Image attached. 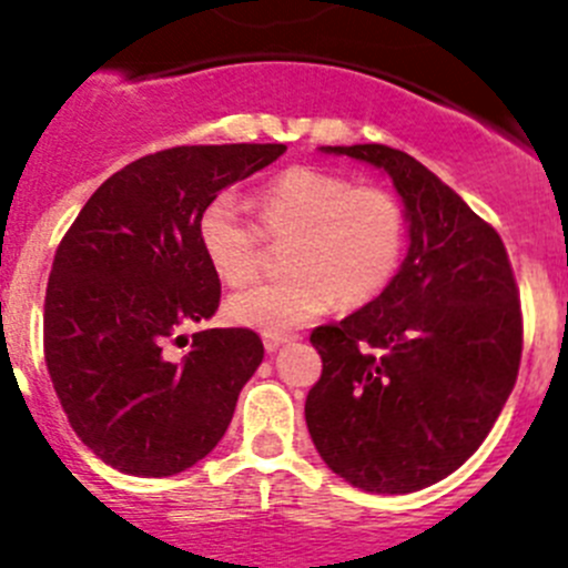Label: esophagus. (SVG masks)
<instances>
[{
  "label": "esophagus",
  "instance_id": "1",
  "mask_svg": "<svg viewBox=\"0 0 568 568\" xmlns=\"http://www.w3.org/2000/svg\"><path fill=\"white\" fill-rule=\"evenodd\" d=\"M294 338L296 336H291V333H263V347H266V353H277L285 342H294Z\"/></svg>",
  "mask_w": 568,
  "mask_h": 568
}]
</instances>
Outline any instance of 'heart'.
I'll use <instances>...</instances> for the list:
<instances>
[{
  "label": "heart",
  "mask_w": 568,
  "mask_h": 568,
  "mask_svg": "<svg viewBox=\"0 0 568 568\" xmlns=\"http://www.w3.org/2000/svg\"><path fill=\"white\" fill-rule=\"evenodd\" d=\"M257 226L226 195L212 199L199 215V243L206 263L226 285L257 274L263 235L283 246L288 274L241 291L226 302L235 325L283 333L325 314L367 305L395 280L406 248V215L395 193L347 176L291 164L252 190Z\"/></svg>",
  "instance_id": "1"
}]
</instances>
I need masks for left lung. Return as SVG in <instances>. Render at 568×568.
I'll use <instances>...</instances> for the list:
<instances>
[{"instance_id":"left-lung-1","label":"left lung","mask_w":568,"mask_h":568,"mask_svg":"<svg viewBox=\"0 0 568 568\" xmlns=\"http://www.w3.org/2000/svg\"><path fill=\"white\" fill-rule=\"evenodd\" d=\"M389 173L409 254L389 288L311 333L322 375L305 423L333 474L412 493L459 468L505 409L521 364V300L499 232L415 156L336 145Z\"/></svg>"}]
</instances>
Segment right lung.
<instances>
[{"label": "right lung", "instance_id": "1", "mask_svg": "<svg viewBox=\"0 0 568 568\" xmlns=\"http://www.w3.org/2000/svg\"><path fill=\"white\" fill-rule=\"evenodd\" d=\"M285 145H179L105 179L58 243L44 296V362L69 426L105 465L173 476L219 445L243 384L263 362L246 327L193 333L219 311L221 280L199 215ZM187 344V342H184Z\"/></svg>", "mask_w": 568, "mask_h": 568}]
</instances>
